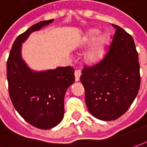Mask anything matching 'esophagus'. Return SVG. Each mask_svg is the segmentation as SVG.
<instances>
[{
	"label": "esophagus",
	"instance_id": "34e87169",
	"mask_svg": "<svg viewBox=\"0 0 147 147\" xmlns=\"http://www.w3.org/2000/svg\"><path fill=\"white\" fill-rule=\"evenodd\" d=\"M80 76H81V71L80 70H76L75 71V80H76V81H79L80 80Z\"/></svg>",
	"mask_w": 147,
	"mask_h": 147
}]
</instances>
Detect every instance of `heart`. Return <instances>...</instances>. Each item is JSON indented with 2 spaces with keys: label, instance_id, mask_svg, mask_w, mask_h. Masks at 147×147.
Returning a JSON list of instances; mask_svg holds the SVG:
<instances>
[{
  "label": "heart",
  "instance_id": "heart-1",
  "mask_svg": "<svg viewBox=\"0 0 147 147\" xmlns=\"http://www.w3.org/2000/svg\"><path fill=\"white\" fill-rule=\"evenodd\" d=\"M100 32L98 29H89L85 32L80 41V47L83 48L93 42L91 48L84 55V61L88 65L96 64L102 59L109 42V37L107 34H103L97 37Z\"/></svg>",
  "mask_w": 147,
  "mask_h": 147
}]
</instances>
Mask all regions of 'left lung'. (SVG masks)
I'll use <instances>...</instances> for the list:
<instances>
[{
    "label": "left lung",
    "instance_id": "8db88e82",
    "mask_svg": "<svg viewBox=\"0 0 147 147\" xmlns=\"http://www.w3.org/2000/svg\"><path fill=\"white\" fill-rule=\"evenodd\" d=\"M109 53L97 64L84 67L80 81L88 109L102 121L117 119L128 110L140 87L138 55L132 36L113 25Z\"/></svg>",
    "mask_w": 147,
    "mask_h": 147
}]
</instances>
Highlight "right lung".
I'll use <instances>...</instances> for the list:
<instances>
[{"label": "right lung", "mask_w": 147, "mask_h": 147, "mask_svg": "<svg viewBox=\"0 0 147 147\" xmlns=\"http://www.w3.org/2000/svg\"><path fill=\"white\" fill-rule=\"evenodd\" d=\"M42 21L16 38L7 61L9 93L15 109L33 126L48 129L61 122L64 115V95L75 81L71 67L36 71L22 57V45L30 34L53 22Z\"/></svg>", "instance_id": "obj_1"}]
</instances>
